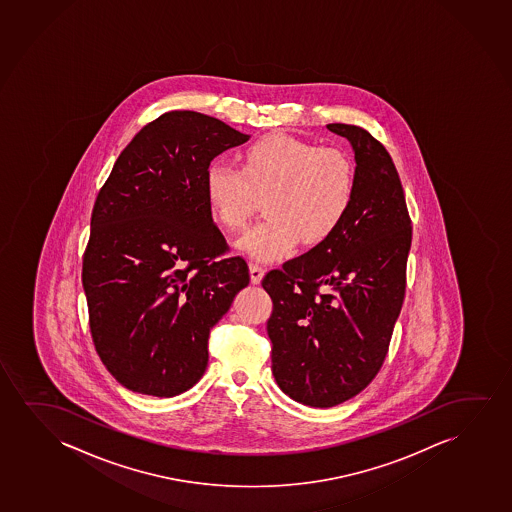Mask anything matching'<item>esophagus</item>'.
Wrapping results in <instances>:
<instances>
[{
	"label": "esophagus",
	"instance_id": "esophagus-1",
	"mask_svg": "<svg viewBox=\"0 0 512 512\" xmlns=\"http://www.w3.org/2000/svg\"><path fill=\"white\" fill-rule=\"evenodd\" d=\"M249 273H251V282H253V284H259L261 279H263V275H265V270H263L261 266L256 265V263H251V265H249Z\"/></svg>",
	"mask_w": 512,
	"mask_h": 512
}]
</instances>
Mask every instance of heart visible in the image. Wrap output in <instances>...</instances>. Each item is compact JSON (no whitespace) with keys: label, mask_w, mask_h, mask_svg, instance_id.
<instances>
[{"label":"heart","mask_w":512,"mask_h":512,"mask_svg":"<svg viewBox=\"0 0 512 512\" xmlns=\"http://www.w3.org/2000/svg\"><path fill=\"white\" fill-rule=\"evenodd\" d=\"M212 212L226 230H242L258 198L266 197L263 223L240 239L244 253L275 261L296 247L319 246L347 218L355 172L340 150L289 136H270L242 151V167L214 160L205 172Z\"/></svg>","instance_id":"obj_1"}]
</instances>
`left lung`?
<instances>
[{"instance_id":"1","label":"left lung","mask_w":512,"mask_h":512,"mask_svg":"<svg viewBox=\"0 0 512 512\" xmlns=\"http://www.w3.org/2000/svg\"><path fill=\"white\" fill-rule=\"evenodd\" d=\"M354 150V202L340 228L265 275L266 322L280 390L331 408L366 389L382 368L401 312L411 219L389 151L368 130L329 123Z\"/></svg>"}]
</instances>
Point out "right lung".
<instances>
[{"instance_id":"1","label":"right lung","mask_w":512,"mask_h":512,"mask_svg":"<svg viewBox=\"0 0 512 512\" xmlns=\"http://www.w3.org/2000/svg\"><path fill=\"white\" fill-rule=\"evenodd\" d=\"M251 136L197 111L137 132L99 191L83 254L90 333L123 387L174 397L202 378L212 326L249 284L212 219L205 172Z\"/></svg>"}]
</instances>
